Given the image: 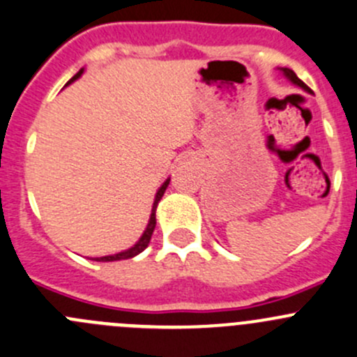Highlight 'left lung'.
I'll return each instance as SVG.
<instances>
[{"mask_svg":"<svg viewBox=\"0 0 357 357\" xmlns=\"http://www.w3.org/2000/svg\"><path fill=\"white\" fill-rule=\"evenodd\" d=\"M279 71H281L282 76H286V78H288L289 82L293 83V85L300 86V89H303V91H305V92H309V86H307L305 83H303L302 79H300L298 76L295 75V71H293V69H289V68H279Z\"/></svg>","mask_w":357,"mask_h":357,"instance_id":"8db88e82","label":"left lung"}]
</instances>
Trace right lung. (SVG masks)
<instances>
[{
    "mask_svg": "<svg viewBox=\"0 0 357 357\" xmlns=\"http://www.w3.org/2000/svg\"><path fill=\"white\" fill-rule=\"evenodd\" d=\"M83 71H85V69H83V68L79 69V71L76 73V75L73 76V78L69 79L68 83H66V86H68L69 83L75 82V79H78L79 76L83 75ZM169 181H171V178L165 179V181L162 183L160 188L157 190V195H155V200H153V207H151L150 221H148L146 228H144V231H143V235H141V237H139V241H137L136 244L132 245V248L126 249V251H122V252H116V255H109V256H101V258H94L96 261H119V259H129V258H134V256H137V255H139V252H143L144 249L148 248V244H150L151 234H153V230H155V225H157V216H155V213H157V206H158V202H160L162 195H164V193H165V188H167V186H169Z\"/></svg>",
    "mask_w": 357,
    "mask_h": 357,
    "instance_id": "right-lung-1",
    "label": "right lung"
}]
</instances>
